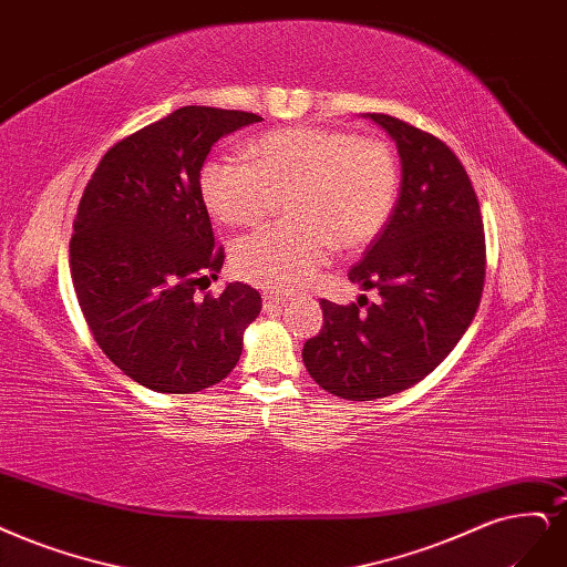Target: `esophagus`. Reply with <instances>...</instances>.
I'll return each instance as SVG.
<instances>
[{
	"mask_svg": "<svg viewBox=\"0 0 567 567\" xmlns=\"http://www.w3.org/2000/svg\"><path fill=\"white\" fill-rule=\"evenodd\" d=\"M262 302H265V309H267V311H269V309H281V307L288 305V300L281 298V296H277V292H262Z\"/></svg>",
	"mask_w": 567,
	"mask_h": 567,
	"instance_id": "obj_1",
	"label": "esophagus"
}]
</instances>
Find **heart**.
<instances>
[{
  "instance_id": "obj_1",
  "label": "heart",
  "mask_w": 567,
  "mask_h": 567,
  "mask_svg": "<svg viewBox=\"0 0 567 567\" xmlns=\"http://www.w3.org/2000/svg\"><path fill=\"white\" fill-rule=\"evenodd\" d=\"M250 159L218 157L202 173L208 210L229 227L260 225L277 202L292 225L260 229L231 250V267L250 284L290 292L328 260L330 244L359 248L392 216L399 164L380 138L349 131L290 126L248 147Z\"/></svg>"
}]
</instances>
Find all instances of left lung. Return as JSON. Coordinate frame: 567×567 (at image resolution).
Wrapping results in <instances>:
<instances>
[{
	"label": "left lung",
	"instance_id": "1",
	"mask_svg": "<svg viewBox=\"0 0 567 567\" xmlns=\"http://www.w3.org/2000/svg\"><path fill=\"white\" fill-rule=\"evenodd\" d=\"M363 116L401 157L392 216L349 269V281L378 288L380 302L321 300L323 328L302 349L315 382L347 401L392 396L432 373L474 321L485 281L481 208L453 150L396 116Z\"/></svg>",
	"mask_w": 567,
	"mask_h": 567
}]
</instances>
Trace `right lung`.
<instances>
[{
  "label": "right lung",
  "mask_w": 567,
  "mask_h": 567,
  "mask_svg": "<svg viewBox=\"0 0 567 567\" xmlns=\"http://www.w3.org/2000/svg\"><path fill=\"white\" fill-rule=\"evenodd\" d=\"M262 116L187 105L107 150L89 181L70 241L76 300L105 357L159 394H194L237 365L244 330L262 298L227 284L218 298L194 296L218 279L202 194L210 147Z\"/></svg>",
  "instance_id": "1"
}]
</instances>
